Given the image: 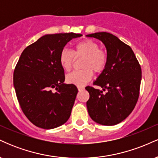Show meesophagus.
<instances>
[{
  "label": "esophagus",
  "instance_id": "34e87169",
  "mask_svg": "<svg viewBox=\"0 0 158 158\" xmlns=\"http://www.w3.org/2000/svg\"><path fill=\"white\" fill-rule=\"evenodd\" d=\"M84 89H85L84 87H78V90H79V91H81V90H84Z\"/></svg>",
  "mask_w": 158,
  "mask_h": 158
}]
</instances>
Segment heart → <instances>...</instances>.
I'll use <instances>...</instances> for the list:
<instances>
[{
  "instance_id": "obj_1",
  "label": "heart",
  "mask_w": 158,
  "mask_h": 158,
  "mask_svg": "<svg viewBox=\"0 0 158 158\" xmlns=\"http://www.w3.org/2000/svg\"><path fill=\"white\" fill-rule=\"evenodd\" d=\"M74 56L77 58L84 57L82 68L84 70L73 71L68 74L66 80L70 84L82 87L93 77V71L100 73L106 68L108 63V54L105 50L99 48L97 42L91 39L79 41L74 46L73 52L68 49H63L59 55V63L66 71L71 70L74 61Z\"/></svg>"
}]
</instances>
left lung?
<instances>
[{
	"instance_id": "left-lung-1",
	"label": "left lung",
	"mask_w": 158,
	"mask_h": 158,
	"mask_svg": "<svg viewBox=\"0 0 158 158\" xmlns=\"http://www.w3.org/2000/svg\"><path fill=\"white\" fill-rule=\"evenodd\" d=\"M102 41L108 54L106 68L94 82L102 90L88 86L87 108L90 118L103 126H114L131 113L139 98L142 71L133 50L106 32L87 35ZM106 90V93L103 91Z\"/></svg>"
}]
</instances>
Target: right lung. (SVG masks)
I'll return each instance as SVG.
<instances>
[{
	"instance_id": "1",
	"label": "right lung",
	"mask_w": 158,
	"mask_h": 158,
	"mask_svg": "<svg viewBox=\"0 0 158 158\" xmlns=\"http://www.w3.org/2000/svg\"><path fill=\"white\" fill-rule=\"evenodd\" d=\"M81 34L45 35L23 50L13 73V84L21 110L32 124L52 129L68 121L78 89L64 84L59 55L70 40Z\"/></svg>"
}]
</instances>
